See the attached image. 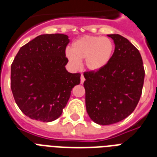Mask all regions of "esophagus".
<instances>
[{
	"label": "esophagus",
	"instance_id": "esophagus-1",
	"mask_svg": "<svg viewBox=\"0 0 157 157\" xmlns=\"http://www.w3.org/2000/svg\"><path fill=\"white\" fill-rule=\"evenodd\" d=\"M85 77H84V75L83 74H81V84H83L84 83V81H85Z\"/></svg>",
	"mask_w": 157,
	"mask_h": 157
}]
</instances>
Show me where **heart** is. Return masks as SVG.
I'll return each instance as SVG.
<instances>
[{
	"mask_svg": "<svg viewBox=\"0 0 157 157\" xmlns=\"http://www.w3.org/2000/svg\"><path fill=\"white\" fill-rule=\"evenodd\" d=\"M114 45L109 38L96 36H85L72 43L71 50H67L65 55L68 62L77 68L85 60L90 71L103 68L112 59Z\"/></svg>",
	"mask_w": 157,
	"mask_h": 157,
	"instance_id": "b5f03b06",
	"label": "heart"
}]
</instances>
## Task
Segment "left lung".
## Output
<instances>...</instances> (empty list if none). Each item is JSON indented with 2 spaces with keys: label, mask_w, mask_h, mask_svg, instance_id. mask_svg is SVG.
Listing matches in <instances>:
<instances>
[{
  "label": "left lung",
  "mask_w": 157,
  "mask_h": 157,
  "mask_svg": "<svg viewBox=\"0 0 157 157\" xmlns=\"http://www.w3.org/2000/svg\"><path fill=\"white\" fill-rule=\"evenodd\" d=\"M107 36L115 44L109 63L98 71L84 72L86 111L93 121L102 125L117 123L134 112L145 76L138 49L119 34Z\"/></svg>",
  "instance_id": "obj_1"
}]
</instances>
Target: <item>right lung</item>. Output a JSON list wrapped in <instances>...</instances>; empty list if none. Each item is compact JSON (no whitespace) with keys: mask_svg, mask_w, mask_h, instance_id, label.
Masks as SVG:
<instances>
[{"mask_svg":"<svg viewBox=\"0 0 157 157\" xmlns=\"http://www.w3.org/2000/svg\"><path fill=\"white\" fill-rule=\"evenodd\" d=\"M64 34H44L20 48L11 65L10 86L16 104L31 119L53 121L61 116L81 74L66 70Z\"/></svg>","mask_w":157,"mask_h":157,"instance_id":"obj_1","label":"right lung"}]
</instances>
